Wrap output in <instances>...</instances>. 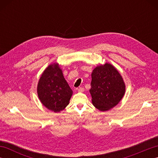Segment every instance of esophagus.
<instances>
[{
  "label": "esophagus",
  "instance_id": "1",
  "mask_svg": "<svg viewBox=\"0 0 158 158\" xmlns=\"http://www.w3.org/2000/svg\"><path fill=\"white\" fill-rule=\"evenodd\" d=\"M77 90H78V92H82L84 91V88H83V87H79V88L77 89Z\"/></svg>",
  "mask_w": 158,
  "mask_h": 158
}]
</instances>
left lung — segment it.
Segmentation results:
<instances>
[{"label": "left lung", "instance_id": "obj_1", "mask_svg": "<svg viewBox=\"0 0 158 158\" xmlns=\"http://www.w3.org/2000/svg\"><path fill=\"white\" fill-rule=\"evenodd\" d=\"M89 92L94 106L101 111H105L122 100L125 93V84L116 69L106 63L94 69Z\"/></svg>", "mask_w": 158, "mask_h": 158}]
</instances>
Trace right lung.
<instances>
[{"label":"right lung","mask_w":158,"mask_h":158,"mask_svg":"<svg viewBox=\"0 0 158 158\" xmlns=\"http://www.w3.org/2000/svg\"><path fill=\"white\" fill-rule=\"evenodd\" d=\"M37 92L43 105L56 113L69 105L73 94L57 64L49 65L43 72L38 83Z\"/></svg>","instance_id":"1"}]
</instances>
